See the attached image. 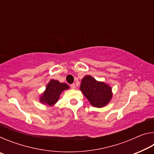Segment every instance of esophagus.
Instances as JSON below:
<instances>
[{
	"label": "esophagus",
	"mask_w": 154,
	"mask_h": 154,
	"mask_svg": "<svg viewBox=\"0 0 154 154\" xmlns=\"http://www.w3.org/2000/svg\"><path fill=\"white\" fill-rule=\"evenodd\" d=\"M71 88H72V89H75V83H72V84H71Z\"/></svg>",
	"instance_id": "1"
}]
</instances>
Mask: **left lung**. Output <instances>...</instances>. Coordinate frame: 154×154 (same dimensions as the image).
I'll list each match as a JSON object with an SVG mask.
<instances>
[{"label":"left lung","instance_id":"obj_1","mask_svg":"<svg viewBox=\"0 0 154 154\" xmlns=\"http://www.w3.org/2000/svg\"><path fill=\"white\" fill-rule=\"evenodd\" d=\"M80 90L95 107H103L108 104L112 97L111 88L103 82H97L90 75L83 78Z\"/></svg>","mask_w":154,"mask_h":154}]
</instances>
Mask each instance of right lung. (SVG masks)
Listing matches in <instances>:
<instances>
[{
    "label": "right lung",
    "mask_w": 154,
    "mask_h": 154,
    "mask_svg": "<svg viewBox=\"0 0 154 154\" xmlns=\"http://www.w3.org/2000/svg\"><path fill=\"white\" fill-rule=\"evenodd\" d=\"M66 83H60L58 81L51 79L47 85L45 92L41 97V101L48 105H53L58 101L62 91L69 89Z\"/></svg>",
    "instance_id": "right-lung-1"
}]
</instances>
